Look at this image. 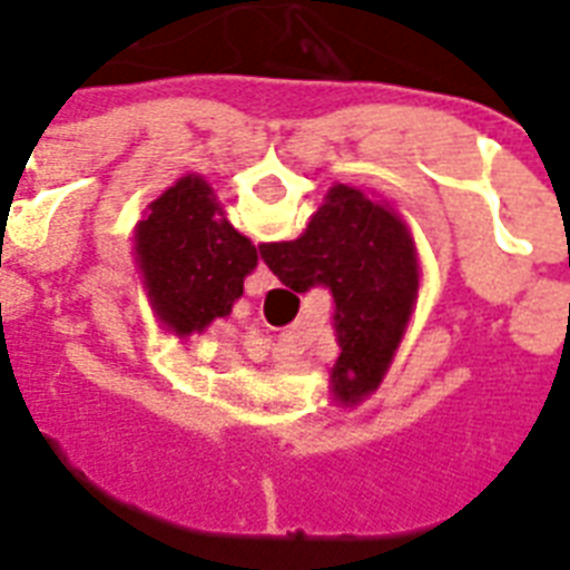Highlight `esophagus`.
I'll list each match as a JSON object with an SVG mask.
<instances>
[{"label":"esophagus","mask_w":570,"mask_h":570,"mask_svg":"<svg viewBox=\"0 0 570 570\" xmlns=\"http://www.w3.org/2000/svg\"><path fill=\"white\" fill-rule=\"evenodd\" d=\"M275 275L268 272L266 263H259L257 266V275H254V281H250V293H266L268 286H275Z\"/></svg>","instance_id":"1"}]
</instances>
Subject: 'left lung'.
Instances as JSON below:
<instances>
[{
  "label": "left lung",
  "mask_w": 570,
  "mask_h": 570,
  "mask_svg": "<svg viewBox=\"0 0 570 570\" xmlns=\"http://www.w3.org/2000/svg\"><path fill=\"white\" fill-rule=\"evenodd\" d=\"M257 248L224 218L213 186L189 174L147 206L136 227V263L156 316L177 337L230 316Z\"/></svg>",
  "instance_id": "8db88e82"
}]
</instances>
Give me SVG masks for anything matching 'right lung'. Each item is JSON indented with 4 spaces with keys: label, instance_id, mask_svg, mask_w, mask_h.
<instances>
[{
    "label": "right lung",
    "instance_id": "obj_1",
    "mask_svg": "<svg viewBox=\"0 0 570 570\" xmlns=\"http://www.w3.org/2000/svg\"><path fill=\"white\" fill-rule=\"evenodd\" d=\"M259 257L295 293L325 286L334 295L340 357L334 399L357 405L387 375L420 289V263L407 224L387 200L337 183L295 242L259 245Z\"/></svg>",
    "mask_w": 570,
    "mask_h": 570
}]
</instances>
